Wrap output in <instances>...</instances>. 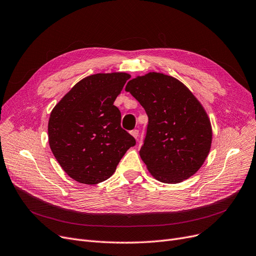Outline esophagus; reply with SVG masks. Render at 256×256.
I'll return each mask as SVG.
<instances>
[{"label":"esophagus","mask_w":256,"mask_h":256,"mask_svg":"<svg viewBox=\"0 0 256 256\" xmlns=\"http://www.w3.org/2000/svg\"><path fill=\"white\" fill-rule=\"evenodd\" d=\"M130 134H131V136H134V138H138V129L131 130V131H130Z\"/></svg>","instance_id":"obj_1"}]
</instances>
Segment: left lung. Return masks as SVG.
Returning a JSON list of instances; mask_svg holds the SVG:
<instances>
[{"mask_svg": "<svg viewBox=\"0 0 256 256\" xmlns=\"http://www.w3.org/2000/svg\"><path fill=\"white\" fill-rule=\"evenodd\" d=\"M125 90L148 116L140 156L149 172L166 184L192 176L212 142L210 120L196 98L178 80L158 72L130 80Z\"/></svg>", "mask_w": 256, "mask_h": 256, "instance_id": "left-lung-1", "label": "left lung"}]
</instances>
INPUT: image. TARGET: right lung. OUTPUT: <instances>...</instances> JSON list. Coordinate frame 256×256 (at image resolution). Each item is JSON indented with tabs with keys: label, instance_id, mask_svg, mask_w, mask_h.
I'll use <instances>...</instances> for the list:
<instances>
[{
	"label": "right lung",
	"instance_id": "right-lung-1",
	"mask_svg": "<svg viewBox=\"0 0 256 256\" xmlns=\"http://www.w3.org/2000/svg\"><path fill=\"white\" fill-rule=\"evenodd\" d=\"M130 76L96 74L80 80L51 111L49 146L74 180L94 185L114 174L136 138L120 127L114 105Z\"/></svg>",
	"mask_w": 256,
	"mask_h": 256
}]
</instances>
